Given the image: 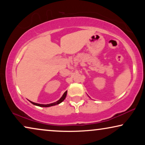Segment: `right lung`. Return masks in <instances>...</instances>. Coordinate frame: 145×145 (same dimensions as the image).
Instances as JSON below:
<instances>
[{"label":"right lung","mask_w":145,"mask_h":145,"mask_svg":"<svg viewBox=\"0 0 145 145\" xmlns=\"http://www.w3.org/2000/svg\"><path fill=\"white\" fill-rule=\"evenodd\" d=\"M67 91H66V92L64 93V94H63V96L60 98V100H58L56 102L52 103V104H37V103L32 102H31V101H30V102L31 103V104H33V105H35V106H39V107H49V106H55V105H57V104H60V103L62 102L63 101L65 100V98H66V96H67Z\"/></svg>","instance_id":"right-lung-1"}]
</instances>
